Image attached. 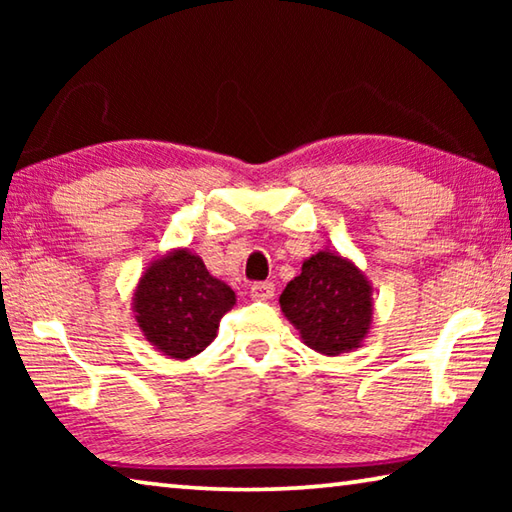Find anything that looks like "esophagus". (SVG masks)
<instances>
[{"mask_svg":"<svg viewBox=\"0 0 512 512\" xmlns=\"http://www.w3.org/2000/svg\"><path fill=\"white\" fill-rule=\"evenodd\" d=\"M275 293V287L271 282H255L253 287H250V298L253 300H271Z\"/></svg>","mask_w":512,"mask_h":512,"instance_id":"esophagus-1","label":"esophagus"}]
</instances>
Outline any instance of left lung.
Wrapping results in <instances>:
<instances>
[{"instance_id":"8db88e82","label":"left lung","mask_w":512,"mask_h":512,"mask_svg":"<svg viewBox=\"0 0 512 512\" xmlns=\"http://www.w3.org/2000/svg\"><path fill=\"white\" fill-rule=\"evenodd\" d=\"M282 314L302 343L325 357L361 348L372 325V287L366 273L336 250H318L280 296Z\"/></svg>"}]
</instances>
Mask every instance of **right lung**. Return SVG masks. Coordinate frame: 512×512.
<instances>
[{"instance_id": "add662e5", "label": "right lung", "mask_w": 512, "mask_h": 512, "mask_svg": "<svg viewBox=\"0 0 512 512\" xmlns=\"http://www.w3.org/2000/svg\"><path fill=\"white\" fill-rule=\"evenodd\" d=\"M131 305L144 339L164 357L185 361L216 339L237 296L192 250L171 248L146 266Z\"/></svg>"}]
</instances>
